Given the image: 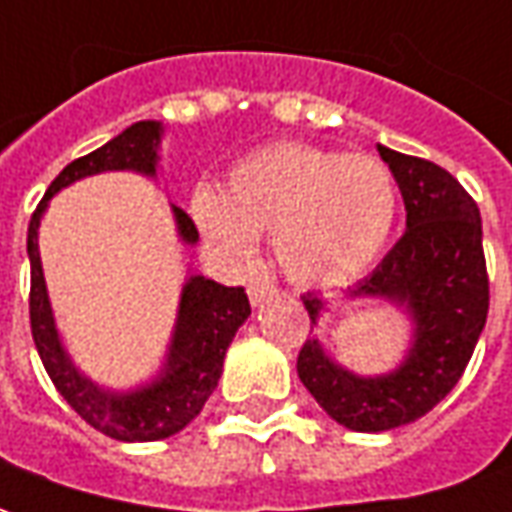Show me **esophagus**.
I'll return each mask as SVG.
<instances>
[{"label":"esophagus","instance_id":"34e87169","mask_svg":"<svg viewBox=\"0 0 512 512\" xmlns=\"http://www.w3.org/2000/svg\"><path fill=\"white\" fill-rule=\"evenodd\" d=\"M271 296H277V288H274V285H271L268 280H263V277H260V280L249 282V302H252L255 307H260L263 302H268Z\"/></svg>","mask_w":512,"mask_h":512}]
</instances>
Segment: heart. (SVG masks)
<instances>
[{
	"instance_id": "1",
	"label": "heart",
	"mask_w": 512,
	"mask_h": 512,
	"mask_svg": "<svg viewBox=\"0 0 512 512\" xmlns=\"http://www.w3.org/2000/svg\"><path fill=\"white\" fill-rule=\"evenodd\" d=\"M199 230L232 263H252L274 235L282 274L310 291L355 282L380 257L396 219L391 171L368 155L282 141L238 160L216 194H196Z\"/></svg>"
}]
</instances>
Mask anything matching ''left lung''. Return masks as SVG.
<instances>
[{
  "instance_id": "1",
  "label": "left lung",
  "mask_w": 512,
  "mask_h": 512,
  "mask_svg": "<svg viewBox=\"0 0 512 512\" xmlns=\"http://www.w3.org/2000/svg\"><path fill=\"white\" fill-rule=\"evenodd\" d=\"M405 199L407 230L343 299H374L410 321L402 360L357 374L318 338H307L296 371L324 413L355 432H385L430 413L463 377L488 318L480 207L441 166L377 144ZM310 321L330 302L305 296Z\"/></svg>"
}]
</instances>
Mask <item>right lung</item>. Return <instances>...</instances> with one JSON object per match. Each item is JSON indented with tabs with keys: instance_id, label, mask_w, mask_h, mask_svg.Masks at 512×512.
Masks as SVG:
<instances>
[{
	"instance_id": "obj_1",
	"label": "right lung",
	"mask_w": 512,
	"mask_h": 512,
	"mask_svg": "<svg viewBox=\"0 0 512 512\" xmlns=\"http://www.w3.org/2000/svg\"><path fill=\"white\" fill-rule=\"evenodd\" d=\"M166 127L160 121H135L132 127L110 138L91 155L80 157L60 171L49 191L32 213L27 230V257H30L32 288H30V321L32 341L44 360L49 380L55 382L57 393L80 413L94 430L105 432L116 441L146 443L171 438L194 421L202 407L216 391L224 368V355L232 338L252 307L244 288H227L202 274H191L182 282L177 318L166 343V355L152 377L132 388H107L91 380L74 357L69 355L63 335L57 330L55 310L46 288L44 263L38 230L52 196L60 194L74 182L96 177L105 171H132L155 180L160 171V144ZM177 238L185 246H196L199 232L188 213L171 205Z\"/></svg>"
}]
</instances>
